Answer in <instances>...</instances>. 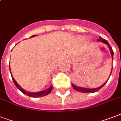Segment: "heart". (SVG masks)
I'll return each instance as SVG.
<instances>
[{"label":"heart","instance_id":"b5f03b06","mask_svg":"<svg viewBox=\"0 0 121 121\" xmlns=\"http://www.w3.org/2000/svg\"><path fill=\"white\" fill-rule=\"evenodd\" d=\"M79 38H80V40H84V37H79Z\"/></svg>","mask_w":121,"mask_h":121}]
</instances>
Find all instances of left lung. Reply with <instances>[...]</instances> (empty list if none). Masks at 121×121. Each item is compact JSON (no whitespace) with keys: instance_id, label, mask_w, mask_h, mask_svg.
I'll use <instances>...</instances> for the list:
<instances>
[{"instance_id":"left-lung-1","label":"left lung","mask_w":121,"mask_h":121,"mask_svg":"<svg viewBox=\"0 0 121 121\" xmlns=\"http://www.w3.org/2000/svg\"><path fill=\"white\" fill-rule=\"evenodd\" d=\"M98 42H102V43H103L104 44H106V45H108V47H109V49L110 52H111V56H112V60H113L114 52H113V51H112V49L111 47L110 46V45L109 44L108 42V41L106 40H104V38H101V37H99V39H98ZM112 70V68L111 69V74H109V76L108 80H107V81H106V82H105V83L103 84V85H101V86H99V87H98V88H93V89H90V88H83V87H79V86H76L75 84L71 83V84H72V86L73 87V88H74V89H75V90H76V91H79V92H81V93H95V92H96V91H99V89H101L102 87H103V86H104L105 84H106V83H107V81H108V79H109V77L111 76Z\"/></svg>"}]
</instances>
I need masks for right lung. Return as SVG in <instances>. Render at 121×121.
Listing matches in <instances>:
<instances>
[{
	"instance_id": "right-lung-1",
	"label": "right lung",
	"mask_w": 121,
	"mask_h": 121,
	"mask_svg": "<svg viewBox=\"0 0 121 121\" xmlns=\"http://www.w3.org/2000/svg\"><path fill=\"white\" fill-rule=\"evenodd\" d=\"M35 36H37V35H32V37H30V38H32V37H35ZM10 72H11V71H10ZM10 74H11L12 78V79H13V83H14L15 85V86H16L17 88H18L20 91H21L22 93H23L24 95H26V96H30V97H32V98H37V97H43V96H47V95H48L49 93H50V92L52 91V89H53V86H52V85H51L50 88H47V89H45V90H43V91H42L36 92V93L25 91V89H23V88H22L21 86H20L18 83H17V81L15 80V79L13 78V77L12 76V75L11 73H10Z\"/></svg>"
}]
</instances>
